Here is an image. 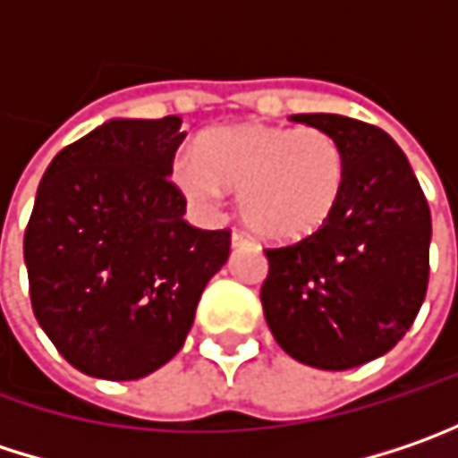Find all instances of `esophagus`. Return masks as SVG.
<instances>
[{
    "mask_svg": "<svg viewBox=\"0 0 458 458\" xmlns=\"http://www.w3.org/2000/svg\"><path fill=\"white\" fill-rule=\"evenodd\" d=\"M251 241H249V235H243V233H233L230 235V246L233 249H238V246H249Z\"/></svg>",
    "mask_w": 458,
    "mask_h": 458,
    "instance_id": "1",
    "label": "esophagus"
}]
</instances>
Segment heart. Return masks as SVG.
Instances as JSON below:
<instances>
[{
	"mask_svg": "<svg viewBox=\"0 0 458 458\" xmlns=\"http://www.w3.org/2000/svg\"><path fill=\"white\" fill-rule=\"evenodd\" d=\"M171 181L202 215H215L228 189H241L246 225L269 243H295L335 215L347 157L329 131L313 126L235 123L175 152Z\"/></svg>",
	"mask_w": 458,
	"mask_h": 458,
	"instance_id": "heart-1",
	"label": "heart"
}]
</instances>
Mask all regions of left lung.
Instances as JSON below:
<instances>
[{
    "mask_svg": "<svg viewBox=\"0 0 458 458\" xmlns=\"http://www.w3.org/2000/svg\"><path fill=\"white\" fill-rule=\"evenodd\" d=\"M290 119L335 137L347 181L324 228L264 251V318L298 363L347 370L386 355L412 327L428 290L430 209L384 129L339 114Z\"/></svg>",
    "mask_w": 458,
    "mask_h": 458,
    "instance_id": "8db88e82",
    "label": "left lung"
}]
</instances>
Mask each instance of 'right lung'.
Wrapping results in <instances>:
<instances>
[{"mask_svg": "<svg viewBox=\"0 0 458 458\" xmlns=\"http://www.w3.org/2000/svg\"><path fill=\"white\" fill-rule=\"evenodd\" d=\"M181 119H111L46 168L25 230L30 303L77 370L145 378L183 347L207 283L230 254L228 230L183 220L168 181Z\"/></svg>", "mask_w": 458, "mask_h": 458, "instance_id": "1", "label": "right lung"}]
</instances>
